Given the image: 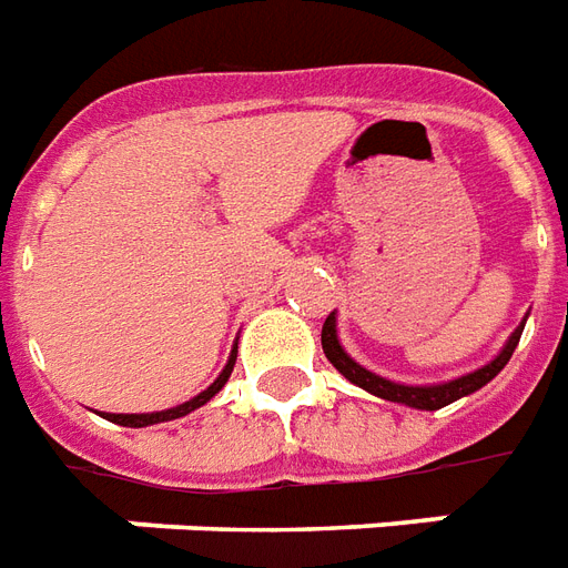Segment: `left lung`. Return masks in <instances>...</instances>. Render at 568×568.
Wrapping results in <instances>:
<instances>
[{
  "label": "left lung",
  "mask_w": 568,
  "mask_h": 568,
  "mask_svg": "<svg viewBox=\"0 0 568 568\" xmlns=\"http://www.w3.org/2000/svg\"><path fill=\"white\" fill-rule=\"evenodd\" d=\"M524 322H527V318H524ZM520 331H524V325L508 337L506 348H503L487 367L476 369V373H469V376H460V379L445 382V385H397V382L382 379L376 373H369V369H364L361 364H355V361L343 352V346H339L334 313H331V316L325 318V325H322V348H325L327 361H331L348 382H355L358 388L376 394L382 400L406 403V406H415V409H430V413H434V409H443L448 403L460 400V397L473 394V390H478L481 385H487V382L494 379L499 369L506 367L508 358H511V352H515V346H518L520 339Z\"/></svg>",
  "instance_id": "left-lung-1"
}]
</instances>
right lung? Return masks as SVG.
<instances>
[{
	"mask_svg": "<svg viewBox=\"0 0 568 568\" xmlns=\"http://www.w3.org/2000/svg\"><path fill=\"white\" fill-rule=\"evenodd\" d=\"M234 358H237V352H231L229 364H225V369L220 373V379L213 382L207 390H201L199 397H192L189 403H180V406H174V409H165V413H146V415H104L108 422L113 424H123V427H146V424H159V422H174V418H183V415H189L192 409H199V406H204V403L213 397V394H220V388L229 382L231 369H234Z\"/></svg>",
	"mask_w": 568,
	"mask_h": 568,
	"instance_id": "obj_1",
	"label": "right lung"
}]
</instances>
